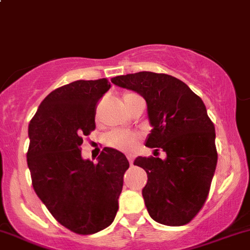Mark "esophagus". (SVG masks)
Returning <instances> with one entry per match:
<instances>
[{
	"instance_id": "esophagus-1",
	"label": "esophagus",
	"mask_w": 250,
	"mask_h": 250,
	"mask_svg": "<svg viewBox=\"0 0 250 250\" xmlns=\"http://www.w3.org/2000/svg\"><path fill=\"white\" fill-rule=\"evenodd\" d=\"M128 161H129V163H130V166H133V162H134V157H133V156H128Z\"/></svg>"
}]
</instances>
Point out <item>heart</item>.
Returning <instances> with one entry per match:
<instances>
[{
	"instance_id": "b5f03b06",
	"label": "heart",
	"mask_w": 250,
	"mask_h": 250,
	"mask_svg": "<svg viewBox=\"0 0 250 250\" xmlns=\"http://www.w3.org/2000/svg\"><path fill=\"white\" fill-rule=\"evenodd\" d=\"M133 93H125L123 95V100L132 97ZM138 140L139 137L137 134L127 132H121V130H113L106 135V144L110 147L116 148V150L123 151V152H133L138 146Z\"/></svg>"
}]
</instances>
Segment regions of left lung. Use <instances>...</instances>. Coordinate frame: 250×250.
<instances>
[{
  "label": "left lung",
  "instance_id": "1",
  "mask_svg": "<svg viewBox=\"0 0 250 250\" xmlns=\"http://www.w3.org/2000/svg\"><path fill=\"white\" fill-rule=\"evenodd\" d=\"M145 99L152 127L147 147L167 157H137L147 174L143 197L151 218L168 226L190 223L208 196L218 162L215 128L206 105L188 84L166 74L141 71L111 80Z\"/></svg>",
  "mask_w": 250,
  "mask_h": 250
}]
</instances>
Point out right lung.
<instances>
[{
	"label": "right lung",
	"instance_id": "right-lung-1",
	"mask_svg": "<svg viewBox=\"0 0 250 250\" xmlns=\"http://www.w3.org/2000/svg\"><path fill=\"white\" fill-rule=\"evenodd\" d=\"M106 78L75 81L44 98L30 121L27 167L34 190L58 223L92 234L112 224L129 162L104 147L98 163L83 160V137L95 128V106L110 89Z\"/></svg>",
	"mask_w": 250,
	"mask_h": 250
}]
</instances>
